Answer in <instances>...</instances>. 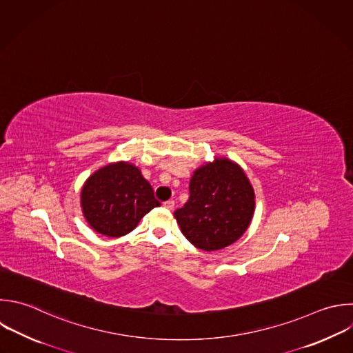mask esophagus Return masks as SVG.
I'll use <instances>...</instances> for the list:
<instances>
[{
    "instance_id": "esophagus-1",
    "label": "esophagus",
    "mask_w": 353,
    "mask_h": 353,
    "mask_svg": "<svg viewBox=\"0 0 353 353\" xmlns=\"http://www.w3.org/2000/svg\"><path fill=\"white\" fill-rule=\"evenodd\" d=\"M163 205H164V208H167V210H172L174 205H175V201H174V200H168V201H164Z\"/></svg>"
}]
</instances>
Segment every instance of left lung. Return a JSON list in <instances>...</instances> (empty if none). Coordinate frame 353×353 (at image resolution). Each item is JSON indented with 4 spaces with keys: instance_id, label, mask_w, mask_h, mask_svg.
Instances as JSON below:
<instances>
[{
    "instance_id": "left-lung-1",
    "label": "left lung",
    "mask_w": 353,
    "mask_h": 353,
    "mask_svg": "<svg viewBox=\"0 0 353 353\" xmlns=\"http://www.w3.org/2000/svg\"><path fill=\"white\" fill-rule=\"evenodd\" d=\"M189 192V200L174 216L196 248L222 250L245 233L255 211V193L236 161L215 157L200 165L193 172Z\"/></svg>"
}]
</instances>
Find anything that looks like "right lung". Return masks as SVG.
Here are the masks:
<instances>
[{
  "mask_svg": "<svg viewBox=\"0 0 353 353\" xmlns=\"http://www.w3.org/2000/svg\"><path fill=\"white\" fill-rule=\"evenodd\" d=\"M80 205L87 223L97 233L121 237L160 203L135 164L116 161L87 178L80 192Z\"/></svg>",
  "mask_w": 353,
  "mask_h": 353,
  "instance_id": "1",
  "label": "right lung"
}]
</instances>
